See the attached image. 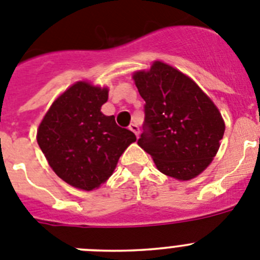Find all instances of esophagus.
Instances as JSON below:
<instances>
[{
    "label": "esophagus",
    "mask_w": 260,
    "mask_h": 260,
    "mask_svg": "<svg viewBox=\"0 0 260 260\" xmlns=\"http://www.w3.org/2000/svg\"><path fill=\"white\" fill-rule=\"evenodd\" d=\"M128 128H130V130H132V132L137 135V137L139 135V133H141V130H139V126H138L137 123H132V125L128 126Z\"/></svg>",
    "instance_id": "1"
}]
</instances>
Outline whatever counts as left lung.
Segmentation results:
<instances>
[{"label": "left lung", "mask_w": 260, "mask_h": 260, "mask_svg": "<svg viewBox=\"0 0 260 260\" xmlns=\"http://www.w3.org/2000/svg\"><path fill=\"white\" fill-rule=\"evenodd\" d=\"M133 78L146 102L138 144L161 173L182 181L197 177L212 161L224 135L219 109L194 80L160 61Z\"/></svg>", "instance_id": "left-lung-1"}]
</instances>
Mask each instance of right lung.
Instances as JSON below:
<instances>
[{
    "instance_id": "1",
    "label": "right lung",
    "mask_w": 260,
    "mask_h": 260,
    "mask_svg": "<svg viewBox=\"0 0 260 260\" xmlns=\"http://www.w3.org/2000/svg\"><path fill=\"white\" fill-rule=\"evenodd\" d=\"M108 89L73 84L53 103L38 130V143L54 173L69 185L93 190L112 176L137 137L100 112Z\"/></svg>"
}]
</instances>
